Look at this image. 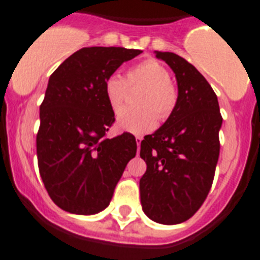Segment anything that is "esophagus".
Returning <instances> with one entry per match:
<instances>
[{
	"mask_svg": "<svg viewBox=\"0 0 260 260\" xmlns=\"http://www.w3.org/2000/svg\"><path fill=\"white\" fill-rule=\"evenodd\" d=\"M135 141H137V146H138V151H139V147H141V142H142V137H135Z\"/></svg>",
	"mask_w": 260,
	"mask_h": 260,
	"instance_id": "esophagus-1",
	"label": "esophagus"
}]
</instances>
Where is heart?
Returning <instances> with one entry per match:
<instances>
[{
    "instance_id": "obj_1",
    "label": "heart",
    "mask_w": 260,
    "mask_h": 260,
    "mask_svg": "<svg viewBox=\"0 0 260 260\" xmlns=\"http://www.w3.org/2000/svg\"><path fill=\"white\" fill-rule=\"evenodd\" d=\"M143 86L137 104L139 109H125L117 118L118 127L133 134H146L156 125V119H167L178 102V90L170 81V73L153 58L143 59L128 69L127 81L113 74L105 81V95L111 110L118 113L125 104L128 86ZM158 117H156V114Z\"/></svg>"
}]
</instances>
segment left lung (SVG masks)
Returning a JSON list of instances; mask_svg holds the SVG:
<instances>
[{
  "mask_svg": "<svg viewBox=\"0 0 260 260\" xmlns=\"http://www.w3.org/2000/svg\"><path fill=\"white\" fill-rule=\"evenodd\" d=\"M170 66L178 83L173 114L141 142L147 169L139 181L141 203L150 219L178 224L190 219L211 188L219 158L222 115L216 94L184 58L155 51Z\"/></svg>",
  "mask_w": 260,
  "mask_h": 260,
  "instance_id": "obj_1",
  "label": "left lung"
}]
</instances>
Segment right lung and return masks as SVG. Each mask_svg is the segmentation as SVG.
I'll return each instance as SVG.
<instances>
[{
	"label": "right lung",
	"instance_id": "add662e5",
	"mask_svg": "<svg viewBox=\"0 0 260 260\" xmlns=\"http://www.w3.org/2000/svg\"><path fill=\"white\" fill-rule=\"evenodd\" d=\"M141 53L114 46L79 49L49 78L40 106L37 158L45 188L59 209L78 215L106 209L137 154L130 133L106 138L115 118L105 81Z\"/></svg>",
	"mask_w": 260,
	"mask_h": 260
}]
</instances>
